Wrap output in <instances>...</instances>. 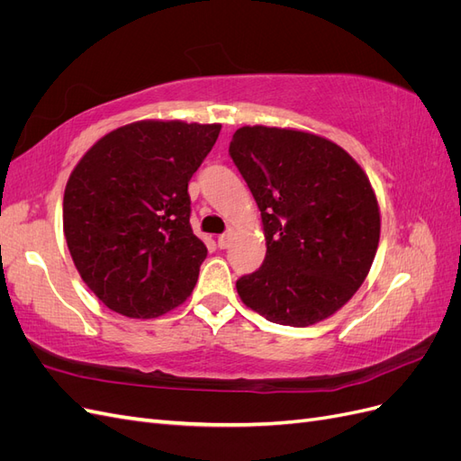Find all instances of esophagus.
<instances>
[{
	"label": "esophagus",
	"instance_id": "obj_1",
	"mask_svg": "<svg viewBox=\"0 0 461 461\" xmlns=\"http://www.w3.org/2000/svg\"><path fill=\"white\" fill-rule=\"evenodd\" d=\"M230 239H232V232L229 230V232H222L219 239H217V244H219V248L221 249H225V248H229V244H230Z\"/></svg>",
	"mask_w": 461,
	"mask_h": 461
}]
</instances>
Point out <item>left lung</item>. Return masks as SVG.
<instances>
[{"instance_id":"1","label":"left lung","mask_w":461,"mask_h":461,"mask_svg":"<svg viewBox=\"0 0 461 461\" xmlns=\"http://www.w3.org/2000/svg\"><path fill=\"white\" fill-rule=\"evenodd\" d=\"M229 153L261 212L267 254L236 281L242 302L271 323L308 327L364 285L381 215L364 169L323 136L242 127Z\"/></svg>"}]
</instances>
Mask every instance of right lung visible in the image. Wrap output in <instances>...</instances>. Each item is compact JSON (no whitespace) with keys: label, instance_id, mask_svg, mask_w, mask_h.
Here are the masks:
<instances>
[{"label":"right lung","instance_id":"right-lung-1","mask_svg":"<svg viewBox=\"0 0 461 461\" xmlns=\"http://www.w3.org/2000/svg\"><path fill=\"white\" fill-rule=\"evenodd\" d=\"M221 124L138 121L78 161L63 196V230L82 281L109 310L153 319L196 286L205 244L190 227L188 183Z\"/></svg>","mask_w":461,"mask_h":461}]
</instances>
